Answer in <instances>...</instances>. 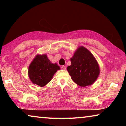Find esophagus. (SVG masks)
<instances>
[{
    "label": "esophagus",
    "instance_id": "esophagus-1",
    "mask_svg": "<svg viewBox=\"0 0 126 126\" xmlns=\"http://www.w3.org/2000/svg\"><path fill=\"white\" fill-rule=\"evenodd\" d=\"M61 68L62 70H65L66 69V67H65V66H64V65H62L61 67Z\"/></svg>",
    "mask_w": 126,
    "mask_h": 126
}]
</instances>
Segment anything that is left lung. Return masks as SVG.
<instances>
[{
    "instance_id": "1",
    "label": "left lung",
    "mask_w": 126,
    "mask_h": 126,
    "mask_svg": "<svg viewBox=\"0 0 126 126\" xmlns=\"http://www.w3.org/2000/svg\"><path fill=\"white\" fill-rule=\"evenodd\" d=\"M71 65L67 68L72 79L84 87L94 83L98 77L100 69L96 59L86 48L80 46L71 59Z\"/></svg>"
}]
</instances>
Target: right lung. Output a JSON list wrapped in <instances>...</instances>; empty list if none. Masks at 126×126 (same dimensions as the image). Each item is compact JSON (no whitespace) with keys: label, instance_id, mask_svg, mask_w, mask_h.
Masks as SVG:
<instances>
[{"label":"right lung","instance_id":"add662e5","mask_svg":"<svg viewBox=\"0 0 126 126\" xmlns=\"http://www.w3.org/2000/svg\"><path fill=\"white\" fill-rule=\"evenodd\" d=\"M59 69V66L51 63L47 54H38L29 66L28 76L33 84L44 87Z\"/></svg>","mask_w":126,"mask_h":126}]
</instances>
